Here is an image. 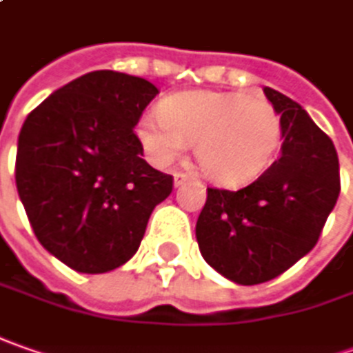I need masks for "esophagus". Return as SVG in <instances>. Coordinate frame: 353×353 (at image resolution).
Here are the masks:
<instances>
[{
  "label": "esophagus",
  "mask_w": 353,
  "mask_h": 353,
  "mask_svg": "<svg viewBox=\"0 0 353 353\" xmlns=\"http://www.w3.org/2000/svg\"><path fill=\"white\" fill-rule=\"evenodd\" d=\"M191 179V176L189 174H185V172H176L174 174V183H176V188H179V185H183L185 181H189Z\"/></svg>",
  "instance_id": "1"
}]
</instances>
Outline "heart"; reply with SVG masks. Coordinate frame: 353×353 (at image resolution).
I'll list each match as a JSON object with an SVG mask.
<instances>
[{
  "instance_id": "b5f03b06",
  "label": "heart",
  "mask_w": 353,
  "mask_h": 353,
  "mask_svg": "<svg viewBox=\"0 0 353 353\" xmlns=\"http://www.w3.org/2000/svg\"><path fill=\"white\" fill-rule=\"evenodd\" d=\"M137 137L150 162H176L195 144L201 172L221 185L258 177L281 146L283 123L274 105L232 92H181L168 95L160 113L137 125Z\"/></svg>"
}]
</instances>
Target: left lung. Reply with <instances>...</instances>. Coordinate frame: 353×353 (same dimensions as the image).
I'll use <instances>...</instances> for the list:
<instances>
[{"instance_id":"left-lung-1","label":"left lung","mask_w":353,"mask_h":353,"mask_svg":"<svg viewBox=\"0 0 353 353\" xmlns=\"http://www.w3.org/2000/svg\"><path fill=\"white\" fill-rule=\"evenodd\" d=\"M263 93L281 115V152L246 188H207L195 226L205 261L240 285L270 281L309 254L340 195L332 140L293 99Z\"/></svg>"}]
</instances>
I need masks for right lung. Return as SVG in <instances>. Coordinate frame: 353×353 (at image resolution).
Instances as JSON below:
<instances>
[{
  "label": "right lung",
  "instance_id": "add662e5",
  "mask_svg": "<svg viewBox=\"0 0 353 353\" xmlns=\"http://www.w3.org/2000/svg\"><path fill=\"white\" fill-rule=\"evenodd\" d=\"M158 95L144 78L90 72L32 109L15 181L34 236L68 268L105 274L140 246L174 177L142 160L134 127Z\"/></svg>",
  "mask_w": 353,
  "mask_h": 353
}]
</instances>
